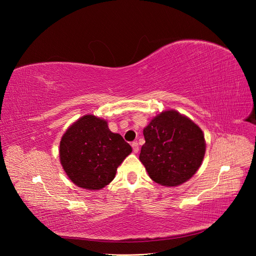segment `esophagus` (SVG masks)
Segmentation results:
<instances>
[{"instance_id": "esophagus-1", "label": "esophagus", "mask_w": 256, "mask_h": 256, "mask_svg": "<svg viewBox=\"0 0 256 256\" xmlns=\"http://www.w3.org/2000/svg\"><path fill=\"white\" fill-rule=\"evenodd\" d=\"M131 146H132V150H134V152H138V142H132V144H131Z\"/></svg>"}]
</instances>
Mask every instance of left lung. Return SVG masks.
<instances>
[{
    "label": "left lung",
    "instance_id": "1",
    "mask_svg": "<svg viewBox=\"0 0 256 256\" xmlns=\"http://www.w3.org/2000/svg\"><path fill=\"white\" fill-rule=\"evenodd\" d=\"M145 144L140 161L152 180L176 187L196 173L202 164L206 142L202 129L175 110L161 112L143 129Z\"/></svg>",
    "mask_w": 256,
    "mask_h": 256
}]
</instances>
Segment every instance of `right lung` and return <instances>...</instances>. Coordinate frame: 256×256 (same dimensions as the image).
<instances>
[{
	"instance_id": "add662e5",
	"label": "right lung",
	"mask_w": 256,
	"mask_h": 256,
	"mask_svg": "<svg viewBox=\"0 0 256 256\" xmlns=\"http://www.w3.org/2000/svg\"><path fill=\"white\" fill-rule=\"evenodd\" d=\"M132 152L122 136L108 127V122L88 114L66 130L60 143V161L76 186L100 190L115 177L118 168Z\"/></svg>"
}]
</instances>
